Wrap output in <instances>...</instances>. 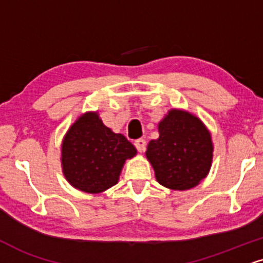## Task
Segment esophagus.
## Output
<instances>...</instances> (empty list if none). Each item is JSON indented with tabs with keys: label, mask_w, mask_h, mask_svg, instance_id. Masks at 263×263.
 I'll return each instance as SVG.
<instances>
[{
	"label": "esophagus",
	"mask_w": 263,
	"mask_h": 263,
	"mask_svg": "<svg viewBox=\"0 0 263 263\" xmlns=\"http://www.w3.org/2000/svg\"><path fill=\"white\" fill-rule=\"evenodd\" d=\"M134 145L139 152H144L145 148H146V141H145L144 139H137V140L134 141Z\"/></svg>",
	"instance_id": "1"
}]
</instances>
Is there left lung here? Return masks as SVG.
Listing matches in <instances>:
<instances>
[{
    "mask_svg": "<svg viewBox=\"0 0 263 263\" xmlns=\"http://www.w3.org/2000/svg\"><path fill=\"white\" fill-rule=\"evenodd\" d=\"M158 133L146 151L158 183L172 190L196 186L209 174L213 157L205 124L196 116L174 108L158 123Z\"/></svg>",
    "mask_w": 263,
    "mask_h": 263,
    "instance_id": "1",
    "label": "left lung"
}]
</instances>
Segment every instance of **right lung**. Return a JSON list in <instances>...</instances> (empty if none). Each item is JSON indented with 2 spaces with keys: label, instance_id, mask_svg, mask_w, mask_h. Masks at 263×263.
<instances>
[{
  "label": "right lung",
  "instance_id": "add662e5",
  "mask_svg": "<svg viewBox=\"0 0 263 263\" xmlns=\"http://www.w3.org/2000/svg\"><path fill=\"white\" fill-rule=\"evenodd\" d=\"M137 148L122 134L107 128L97 112H86L68 129L62 142V170L70 185L89 194L118 183L119 174Z\"/></svg>",
  "mask_w": 263,
  "mask_h": 263
}]
</instances>
